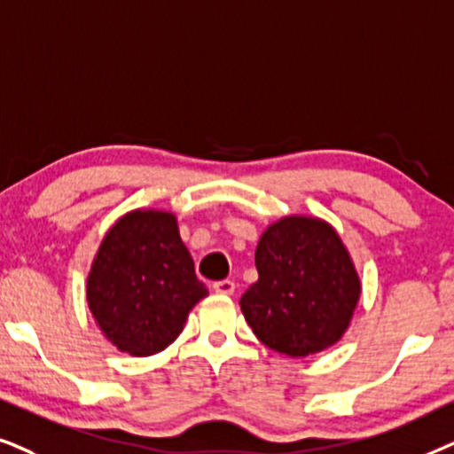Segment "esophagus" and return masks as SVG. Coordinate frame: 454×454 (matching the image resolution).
Returning <instances> with one entry per match:
<instances>
[{"instance_id":"34e87169","label":"esophagus","mask_w":454,"mask_h":454,"mask_svg":"<svg viewBox=\"0 0 454 454\" xmlns=\"http://www.w3.org/2000/svg\"><path fill=\"white\" fill-rule=\"evenodd\" d=\"M234 288H237V284L232 280H217L214 282V290L217 294H232Z\"/></svg>"}]
</instances>
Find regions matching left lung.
Listing matches in <instances>:
<instances>
[{
    "label": "left lung",
    "instance_id": "8db88e82",
    "mask_svg": "<svg viewBox=\"0 0 454 454\" xmlns=\"http://www.w3.org/2000/svg\"><path fill=\"white\" fill-rule=\"evenodd\" d=\"M255 265L259 280L247 288L240 309L265 347L307 357L340 340L361 282L330 223L282 217L259 239Z\"/></svg>",
    "mask_w": 454,
    "mask_h": 454
}]
</instances>
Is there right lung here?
<instances>
[{
    "label": "right lung",
    "mask_w": 454,
    "mask_h": 454,
    "mask_svg": "<svg viewBox=\"0 0 454 454\" xmlns=\"http://www.w3.org/2000/svg\"><path fill=\"white\" fill-rule=\"evenodd\" d=\"M207 288L168 211H130L106 234L87 284L89 309L107 340L147 357L176 340Z\"/></svg>",
    "instance_id": "add662e5"
}]
</instances>
